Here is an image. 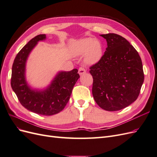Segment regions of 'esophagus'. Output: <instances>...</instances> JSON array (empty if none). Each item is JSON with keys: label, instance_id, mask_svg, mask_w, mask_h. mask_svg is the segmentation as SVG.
I'll use <instances>...</instances> for the list:
<instances>
[{"label": "esophagus", "instance_id": "1", "mask_svg": "<svg viewBox=\"0 0 157 157\" xmlns=\"http://www.w3.org/2000/svg\"><path fill=\"white\" fill-rule=\"evenodd\" d=\"M86 72V69H85L83 68V67H80L79 69H78V74H79L80 75H82L84 74Z\"/></svg>", "mask_w": 157, "mask_h": 157}]
</instances>
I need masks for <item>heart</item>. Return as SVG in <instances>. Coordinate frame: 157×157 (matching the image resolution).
Returning <instances> with one entry per match:
<instances>
[{
    "mask_svg": "<svg viewBox=\"0 0 157 157\" xmlns=\"http://www.w3.org/2000/svg\"><path fill=\"white\" fill-rule=\"evenodd\" d=\"M75 56H84V61L88 65L96 63L102 57V46L93 38H85L75 42L72 47Z\"/></svg>",
    "mask_w": 157,
    "mask_h": 157,
    "instance_id": "b5f03b06",
    "label": "heart"
}]
</instances>
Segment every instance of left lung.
<instances>
[{
  "label": "left lung",
  "instance_id": "obj_1",
  "mask_svg": "<svg viewBox=\"0 0 157 157\" xmlns=\"http://www.w3.org/2000/svg\"><path fill=\"white\" fill-rule=\"evenodd\" d=\"M107 47L97 63L90 67L93 77L92 94L101 109L115 111L134 102L144 81L142 61L138 52L124 37L101 35Z\"/></svg>",
  "mask_w": 157,
  "mask_h": 157
}]
</instances>
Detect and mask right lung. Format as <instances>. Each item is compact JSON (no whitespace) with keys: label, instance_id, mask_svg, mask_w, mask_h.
Returning <instances> with one entry per match:
<instances>
[{"label":"right lung","instance_id":"add662e5","mask_svg":"<svg viewBox=\"0 0 157 157\" xmlns=\"http://www.w3.org/2000/svg\"><path fill=\"white\" fill-rule=\"evenodd\" d=\"M46 35L32 39L19 52L13 61L11 86L20 103L27 110L42 115H53L61 111L68 103L73 88L80 76L77 69L59 71L48 87L32 88L25 77L26 62L38 42L46 39Z\"/></svg>","mask_w":157,"mask_h":157}]
</instances>
